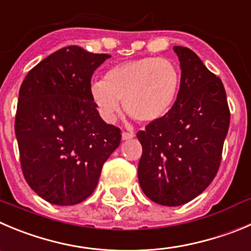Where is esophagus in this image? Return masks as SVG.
Instances as JSON below:
<instances>
[{"mask_svg": "<svg viewBox=\"0 0 251 251\" xmlns=\"http://www.w3.org/2000/svg\"><path fill=\"white\" fill-rule=\"evenodd\" d=\"M135 137V133L133 132H123L121 133V139L124 140V141H127V140H131Z\"/></svg>", "mask_w": 251, "mask_h": 251, "instance_id": "esophagus-1", "label": "esophagus"}]
</instances>
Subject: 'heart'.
Segmentation results:
<instances>
[{"instance_id": "1", "label": "heart", "mask_w": 251, "mask_h": 251, "mask_svg": "<svg viewBox=\"0 0 251 251\" xmlns=\"http://www.w3.org/2000/svg\"><path fill=\"white\" fill-rule=\"evenodd\" d=\"M179 84V72L172 62L145 57L110 68L102 80L91 83L90 97L107 123H112L120 111V100L140 123H153L173 106Z\"/></svg>"}]
</instances>
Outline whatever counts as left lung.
I'll return each instance as SVG.
<instances>
[{
  "mask_svg": "<svg viewBox=\"0 0 251 251\" xmlns=\"http://www.w3.org/2000/svg\"><path fill=\"white\" fill-rule=\"evenodd\" d=\"M173 50L181 67L175 105L137 132L140 186L152 202L167 207L194 200L214 179L230 121L221 79L189 48Z\"/></svg>",
  "mask_w": 251,
  "mask_h": 251,
  "instance_id": "8db88e82",
  "label": "left lung"
}]
</instances>
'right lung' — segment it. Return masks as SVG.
Instances as JSON below:
<instances>
[{
    "label": "right lung",
    "instance_id": "obj_1",
    "mask_svg": "<svg viewBox=\"0 0 251 251\" xmlns=\"http://www.w3.org/2000/svg\"><path fill=\"white\" fill-rule=\"evenodd\" d=\"M109 58L64 47L30 69L21 85L15 132L23 176L51 204L74 205L91 196L120 145V128L100 118L90 97L94 70Z\"/></svg>",
    "mask_w": 251,
    "mask_h": 251
}]
</instances>
